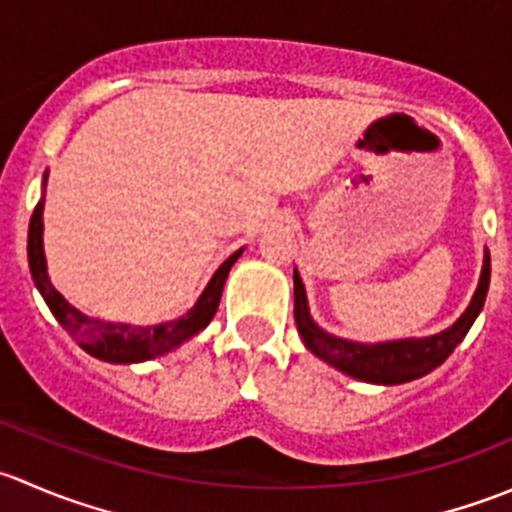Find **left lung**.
Segmentation results:
<instances>
[{
    "label": "left lung",
    "instance_id": "8db88e82",
    "mask_svg": "<svg viewBox=\"0 0 512 512\" xmlns=\"http://www.w3.org/2000/svg\"><path fill=\"white\" fill-rule=\"evenodd\" d=\"M490 285V252H483V267H480V280L476 292H473L471 304L466 312L456 319L443 332L431 334V337H409L394 339V342H352L329 334L327 329L319 327L309 314L307 292H304L302 277L294 270V322L297 332L302 337L304 347L329 366H334L342 374L352 379L366 381V384L394 386L406 384V381L421 379L431 374L433 369L443 364L453 349L463 342L468 329L473 327L476 317L485 304V294Z\"/></svg>",
    "mask_w": 512,
    "mask_h": 512
}]
</instances>
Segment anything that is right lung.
Listing matches in <instances>:
<instances>
[{"label": "right lung", "instance_id": "obj_1", "mask_svg": "<svg viewBox=\"0 0 512 512\" xmlns=\"http://www.w3.org/2000/svg\"><path fill=\"white\" fill-rule=\"evenodd\" d=\"M46 178H49V170L44 173V190ZM27 252L32 280L36 289L41 292V297H44V302L49 304L51 314L59 319L61 327L76 339V344L86 354L108 361V364H138V361L156 359V356L173 352L180 344H185L195 334L203 332L210 324V319L215 317V312H218L225 280L230 275L232 265L242 255V250H237L227 257L223 265L215 270V275L210 277V282L205 285L198 302L183 317L170 319V322L163 324H151V327H133V324L103 322V319H94L89 314L79 312L74 304L66 302L64 294L56 292V287L51 285L44 255V195L36 203L32 223H29Z\"/></svg>", "mask_w": 512, "mask_h": 512}]
</instances>
